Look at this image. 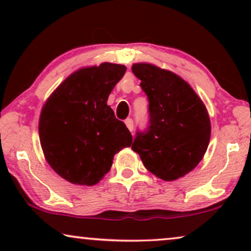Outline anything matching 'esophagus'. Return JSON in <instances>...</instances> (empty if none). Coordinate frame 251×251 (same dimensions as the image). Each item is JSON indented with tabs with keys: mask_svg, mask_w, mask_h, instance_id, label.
<instances>
[{
	"mask_svg": "<svg viewBox=\"0 0 251 251\" xmlns=\"http://www.w3.org/2000/svg\"><path fill=\"white\" fill-rule=\"evenodd\" d=\"M125 122H126V128H128L130 131H132V130H133V121H132V119H126Z\"/></svg>",
	"mask_w": 251,
	"mask_h": 251,
	"instance_id": "esophagus-1",
	"label": "esophagus"
}]
</instances>
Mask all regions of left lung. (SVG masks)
Listing matches in <instances>:
<instances>
[{
    "label": "left lung",
    "mask_w": 251,
    "mask_h": 251,
    "mask_svg": "<svg viewBox=\"0 0 251 251\" xmlns=\"http://www.w3.org/2000/svg\"><path fill=\"white\" fill-rule=\"evenodd\" d=\"M149 98V126L139 131L131 149L144 166L161 179L185 176L198 166L210 140L207 108L191 85L173 72L152 64H133Z\"/></svg>",
    "instance_id": "1"
}]
</instances>
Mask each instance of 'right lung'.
<instances>
[{
    "mask_svg": "<svg viewBox=\"0 0 251 251\" xmlns=\"http://www.w3.org/2000/svg\"><path fill=\"white\" fill-rule=\"evenodd\" d=\"M126 71L111 63L81 68L52 92L41 111L44 156L72 184H97L111 169L115 154L131 145V133L107 105Z\"/></svg>",
    "mask_w": 251,
    "mask_h": 251,
    "instance_id": "1",
    "label": "right lung"
}]
</instances>
